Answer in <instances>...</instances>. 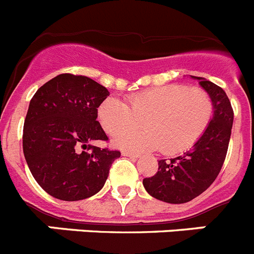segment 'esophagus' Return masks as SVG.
<instances>
[{
    "mask_svg": "<svg viewBox=\"0 0 254 254\" xmlns=\"http://www.w3.org/2000/svg\"><path fill=\"white\" fill-rule=\"evenodd\" d=\"M122 155L123 156H129V158H138L140 156V154H137V152L128 151V150H123Z\"/></svg>",
    "mask_w": 254,
    "mask_h": 254,
    "instance_id": "esophagus-1",
    "label": "esophagus"
}]
</instances>
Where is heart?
Wrapping results in <instances>:
<instances>
[{"instance_id": "1", "label": "heart", "mask_w": 254, "mask_h": 254, "mask_svg": "<svg viewBox=\"0 0 254 254\" xmlns=\"http://www.w3.org/2000/svg\"><path fill=\"white\" fill-rule=\"evenodd\" d=\"M98 117L107 133H121L116 138L120 146L176 155L202 137L214 117V100L201 87L169 84L131 94L126 103L108 98ZM141 122L145 131L129 132L139 128Z\"/></svg>"}]
</instances>
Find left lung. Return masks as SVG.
I'll return each mask as SVG.
<instances>
[{
  "label": "left lung",
  "instance_id": "left-lung-1",
  "mask_svg": "<svg viewBox=\"0 0 254 254\" xmlns=\"http://www.w3.org/2000/svg\"><path fill=\"white\" fill-rule=\"evenodd\" d=\"M214 100V117L194 146L181 156L159 160L156 174L142 181L145 190L168 203H186L210 187L225 161L234 112L225 91L197 77Z\"/></svg>",
  "mask_w": 254,
  "mask_h": 254
}]
</instances>
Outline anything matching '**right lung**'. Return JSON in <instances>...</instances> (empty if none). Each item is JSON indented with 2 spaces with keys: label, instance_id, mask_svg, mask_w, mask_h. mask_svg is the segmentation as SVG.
<instances>
[{
  "label": "right lung",
  "instance_id": "obj_1",
  "mask_svg": "<svg viewBox=\"0 0 254 254\" xmlns=\"http://www.w3.org/2000/svg\"><path fill=\"white\" fill-rule=\"evenodd\" d=\"M108 95L109 91L93 78L61 73L31 98L22 150L34 179L51 196L80 201L104 186L121 151L90 142L108 141L96 121L98 108Z\"/></svg>",
  "mask_w": 254,
  "mask_h": 254
}]
</instances>
